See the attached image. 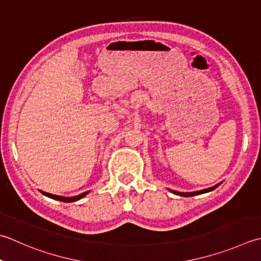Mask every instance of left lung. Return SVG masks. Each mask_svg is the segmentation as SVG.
<instances>
[{"instance_id": "left-lung-1", "label": "left lung", "mask_w": 261, "mask_h": 261, "mask_svg": "<svg viewBox=\"0 0 261 261\" xmlns=\"http://www.w3.org/2000/svg\"><path fill=\"white\" fill-rule=\"evenodd\" d=\"M221 186V183H218V185L214 186L212 188H208V189H205V190H200V191H195V192H178V191H174V190H170L171 192L175 193V195L177 196H182V197H192V196H197V195H201V193H206V192H209V191H213L215 190V189Z\"/></svg>"}]
</instances>
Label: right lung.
<instances>
[{
    "instance_id": "obj_1",
    "label": "right lung",
    "mask_w": 261,
    "mask_h": 261,
    "mask_svg": "<svg viewBox=\"0 0 261 261\" xmlns=\"http://www.w3.org/2000/svg\"><path fill=\"white\" fill-rule=\"evenodd\" d=\"M43 193V195L47 196L49 198L52 199H55V200H60V201H63V202H72V201H76L79 200V199H81L83 197H85L87 193L88 192H84V193H80L79 196H75V197H62V196H56V195H50V193L48 192H44V191H40Z\"/></svg>"
}]
</instances>
